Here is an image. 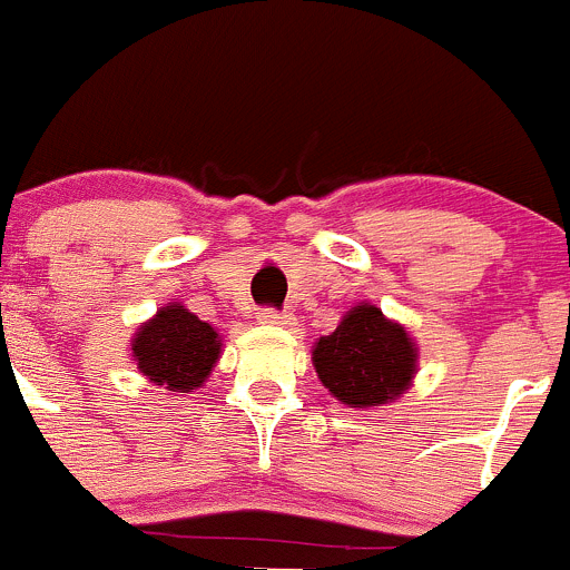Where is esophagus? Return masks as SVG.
I'll return each instance as SVG.
<instances>
[{
  "instance_id": "1",
  "label": "esophagus",
  "mask_w": 570,
  "mask_h": 570,
  "mask_svg": "<svg viewBox=\"0 0 570 570\" xmlns=\"http://www.w3.org/2000/svg\"><path fill=\"white\" fill-rule=\"evenodd\" d=\"M258 322H262V325L289 327V325H295V314H289V312H273V308H264V312L258 314Z\"/></svg>"
}]
</instances>
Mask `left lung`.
Instances as JSON below:
<instances>
[{
    "mask_svg": "<svg viewBox=\"0 0 570 570\" xmlns=\"http://www.w3.org/2000/svg\"><path fill=\"white\" fill-rule=\"evenodd\" d=\"M312 364L322 386L347 407L396 402L419 372L416 338L375 303H355L336 331L320 336Z\"/></svg>",
    "mask_w": 570,
    "mask_h": 570,
    "instance_id": "left-lung-1",
    "label": "left lung"
}]
</instances>
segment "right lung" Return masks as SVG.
<instances>
[{"instance_id":"add662e5","label":"right lung","mask_w":570,"mask_h":570,"mask_svg":"<svg viewBox=\"0 0 570 570\" xmlns=\"http://www.w3.org/2000/svg\"><path fill=\"white\" fill-rule=\"evenodd\" d=\"M131 364L165 392L187 394L206 383L223 353V336L184 303H165L131 336Z\"/></svg>"}]
</instances>
